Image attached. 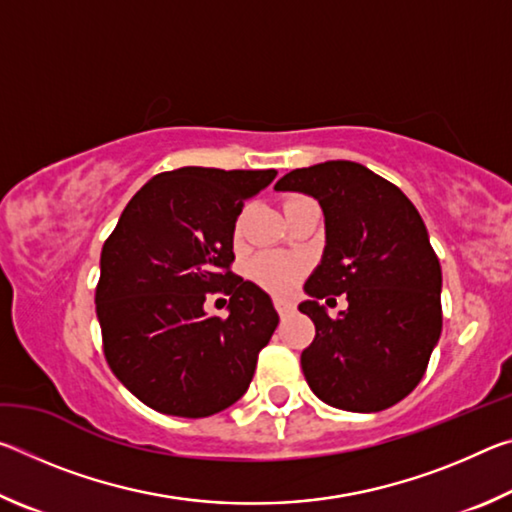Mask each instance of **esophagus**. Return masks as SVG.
<instances>
[{
	"mask_svg": "<svg viewBox=\"0 0 512 512\" xmlns=\"http://www.w3.org/2000/svg\"><path fill=\"white\" fill-rule=\"evenodd\" d=\"M273 305H275L277 314H280V316H287V314H291L293 309H296V305H293V302L287 300V298H275Z\"/></svg>",
	"mask_w": 512,
	"mask_h": 512,
	"instance_id": "obj_1",
	"label": "esophagus"
}]
</instances>
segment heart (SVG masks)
I'll use <instances>...</instances> for the list:
<instances>
[{"label":"heart","mask_w":512,"mask_h":512,"mask_svg":"<svg viewBox=\"0 0 512 512\" xmlns=\"http://www.w3.org/2000/svg\"><path fill=\"white\" fill-rule=\"evenodd\" d=\"M302 271H305V259L287 253H264L250 266V275L271 291H289L298 282Z\"/></svg>","instance_id":"obj_1"}]
</instances>
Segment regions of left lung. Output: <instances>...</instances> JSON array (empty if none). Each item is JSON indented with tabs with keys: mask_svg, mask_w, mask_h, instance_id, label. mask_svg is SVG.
Segmentation results:
<instances>
[{
	"mask_svg": "<svg viewBox=\"0 0 512 512\" xmlns=\"http://www.w3.org/2000/svg\"><path fill=\"white\" fill-rule=\"evenodd\" d=\"M275 189L316 198L325 216L323 257L298 305L316 325L300 357L309 388L343 411L388 409L418 386L443 329V273L422 216L350 160L293 169ZM341 292L349 309L329 319L319 300Z\"/></svg>",
	"mask_w": 512,
	"mask_h": 512,
	"instance_id": "obj_1",
	"label": "left lung"
}]
</instances>
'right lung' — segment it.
<instances>
[{"instance_id": "add662e5", "label": "right lung", "mask_w": 512, "mask_h": 512, "mask_svg": "<svg viewBox=\"0 0 512 512\" xmlns=\"http://www.w3.org/2000/svg\"><path fill=\"white\" fill-rule=\"evenodd\" d=\"M275 169L183 167L151 178L101 250L97 318L115 377L151 409L207 418L248 391L280 316L271 296L230 271L235 223ZM231 296L210 317V290Z\"/></svg>"}]
</instances>
